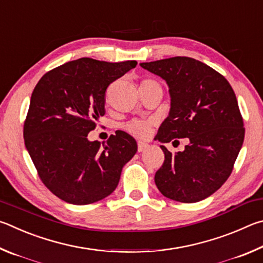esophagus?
<instances>
[{"instance_id": "1", "label": "esophagus", "mask_w": 263, "mask_h": 263, "mask_svg": "<svg viewBox=\"0 0 263 263\" xmlns=\"http://www.w3.org/2000/svg\"><path fill=\"white\" fill-rule=\"evenodd\" d=\"M148 148H149V144L145 143V142H142V141L137 142V150H139V153H142V151H144Z\"/></svg>"}]
</instances>
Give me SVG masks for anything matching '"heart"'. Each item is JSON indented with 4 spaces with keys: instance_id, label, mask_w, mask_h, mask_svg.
I'll list each match as a JSON object with an SVG mask.
<instances>
[{
    "instance_id": "obj_1",
    "label": "heart",
    "mask_w": 263,
    "mask_h": 263,
    "mask_svg": "<svg viewBox=\"0 0 263 263\" xmlns=\"http://www.w3.org/2000/svg\"><path fill=\"white\" fill-rule=\"evenodd\" d=\"M141 85H159L157 82L153 80H145L141 83ZM126 130L133 136L139 139H145L151 132V122L144 121V120H133L126 124Z\"/></svg>"
}]
</instances>
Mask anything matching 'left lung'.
Wrapping results in <instances>:
<instances>
[{
    "label": "left lung",
    "instance_id": "8db88e82",
    "mask_svg": "<svg viewBox=\"0 0 263 263\" xmlns=\"http://www.w3.org/2000/svg\"><path fill=\"white\" fill-rule=\"evenodd\" d=\"M166 82L171 98L168 117L157 139L168 143L188 139L183 151L165 155L155 176L167 199L194 203L222 187L232 172L245 136L237 97L225 77L205 63L176 57L140 63Z\"/></svg>",
    "mask_w": 263,
    "mask_h": 263
}]
</instances>
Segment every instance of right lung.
Wrapping results in <instances>:
<instances>
[{"label":"right lung","instance_id":"1","mask_svg":"<svg viewBox=\"0 0 263 263\" xmlns=\"http://www.w3.org/2000/svg\"><path fill=\"white\" fill-rule=\"evenodd\" d=\"M136 61H69L40 78L24 123L26 150L44 185L59 199L83 205L105 199L117 188L122 167L137 151L135 139L118 130L107 143L87 134L105 114L108 85Z\"/></svg>","mask_w":263,"mask_h":263}]
</instances>
